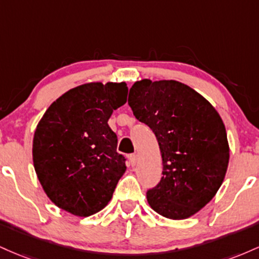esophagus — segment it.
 Masks as SVG:
<instances>
[{"label": "esophagus", "instance_id": "1", "mask_svg": "<svg viewBox=\"0 0 259 259\" xmlns=\"http://www.w3.org/2000/svg\"><path fill=\"white\" fill-rule=\"evenodd\" d=\"M128 159H130V162H131V165H132V166H135V165L137 164V160H138L137 154H131V155L128 156Z\"/></svg>", "mask_w": 259, "mask_h": 259}]
</instances>
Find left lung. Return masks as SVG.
<instances>
[{
	"label": "left lung",
	"instance_id": "obj_1",
	"mask_svg": "<svg viewBox=\"0 0 259 259\" xmlns=\"http://www.w3.org/2000/svg\"><path fill=\"white\" fill-rule=\"evenodd\" d=\"M128 105L160 148L162 176L147 191L149 205L168 219L196 214L215 196L228 168L222 117L202 95L176 80L136 82Z\"/></svg>",
	"mask_w": 259,
	"mask_h": 259
}]
</instances>
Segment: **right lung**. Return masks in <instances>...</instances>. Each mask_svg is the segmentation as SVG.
<instances>
[{"instance_id":"add662e5","label":"right lung","mask_w":259,"mask_h":259,"mask_svg":"<svg viewBox=\"0 0 259 259\" xmlns=\"http://www.w3.org/2000/svg\"><path fill=\"white\" fill-rule=\"evenodd\" d=\"M126 83H88L46 110L33 141V161L44 191L57 207L89 217L106 207L126 158L107 121L127 101Z\"/></svg>"}]
</instances>
